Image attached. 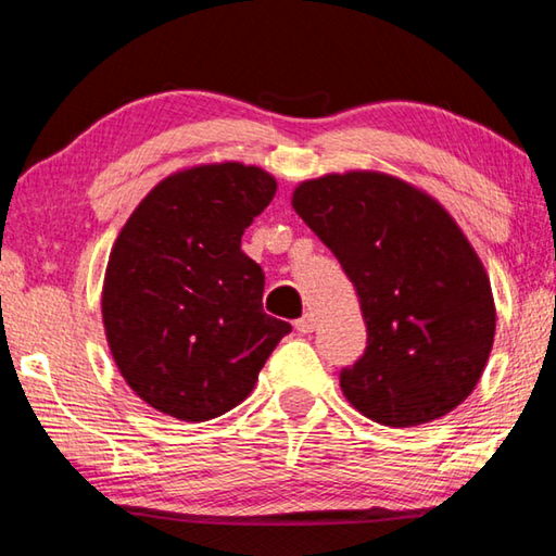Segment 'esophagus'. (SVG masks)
I'll list each match as a JSON object with an SVG mask.
<instances>
[{
  "label": "esophagus",
  "mask_w": 556,
  "mask_h": 556,
  "mask_svg": "<svg viewBox=\"0 0 556 556\" xmlns=\"http://www.w3.org/2000/svg\"><path fill=\"white\" fill-rule=\"evenodd\" d=\"M315 327H317V319H315V315H303L300 319H295V329L300 334H309V332H315Z\"/></svg>",
  "instance_id": "esophagus-1"
}]
</instances>
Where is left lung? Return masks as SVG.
Wrapping results in <instances>:
<instances>
[{
    "label": "left lung",
    "mask_w": 556,
    "mask_h": 556,
    "mask_svg": "<svg viewBox=\"0 0 556 556\" xmlns=\"http://www.w3.org/2000/svg\"><path fill=\"white\" fill-rule=\"evenodd\" d=\"M293 207L352 280L366 349L339 371L374 422L415 427L452 413L489 362L495 307L462 229L425 192L383 173L307 180Z\"/></svg>",
    "instance_id": "left-lung-1"
}]
</instances>
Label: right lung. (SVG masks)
Instances as JSON below:
<instances>
[{
	"label": "right lung",
	"mask_w": 556,
	"mask_h": 556,
	"mask_svg": "<svg viewBox=\"0 0 556 556\" xmlns=\"http://www.w3.org/2000/svg\"><path fill=\"white\" fill-rule=\"evenodd\" d=\"M273 194L276 180L253 165H200L155 185L124 224L102 319L124 381L159 413H229L293 329L263 313L266 276L241 251Z\"/></svg>",
	"instance_id": "1"
}]
</instances>
